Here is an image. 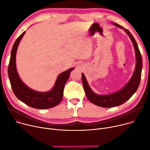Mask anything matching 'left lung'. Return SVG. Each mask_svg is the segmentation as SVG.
Segmentation results:
<instances>
[{
    "mask_svg": "<svg viewBox=\"0 0 150 150\" xmlns=\"http://www.w3.org/2000/svg\"><path fill=\"white\" fill-rule=\"evenodd\" d=\"M113 24L118 27L123 28V27L116 23H113ZM125 31L129 36L131 41L133 42L137 57V65L134 73L130 81L125 85V87H123L119 91L114 94L103 96L97 95L91 90L88 84L86 78L85 77V75L82 74V84L87 97L91 103L98 106L102 107V108H112V107L120 105L125 103L136 92L141 81V71L142 68L141 54L137 42L131 33L127 29H125Z\"/></svg>",
    "mask_w": 150,
    "mask_h": 150,
    "instance_id": "8db88e82",
    "label": "left lung"
}]
</instances>
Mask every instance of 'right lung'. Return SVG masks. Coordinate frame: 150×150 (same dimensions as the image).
Returning a JSON list of instances; mask_svg holds the SVG:
<instances>
[{"label":"right lung","mask_w":150,"mask_h":150,"mask_svg":"<svg viewBox=\"0 0 150 150\" xmlns=\"http://www.w3.org/2000/svg\"><path fill=\"white\" fill-rule=\"evenodd\" d=\"M26 31L21 34L16 40L12 49L11 58L8 66V75L11 87L15 96L22 102L34 109H46L58 105L63 98V90L71 71L72 68L60 74L57 78L53 88L45 93L34 91L22 82L16 69V53L21 40Z\"/></svg>","instance_id":"1"}]
</instances>
